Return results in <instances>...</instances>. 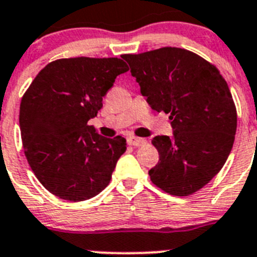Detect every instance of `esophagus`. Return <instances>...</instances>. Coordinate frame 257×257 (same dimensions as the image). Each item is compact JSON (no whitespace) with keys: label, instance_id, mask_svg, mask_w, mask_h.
I'll list each match as a JSON object with an SVG mask.
<instances>
[{"label":"esophagus","instance_id":"obj_1","mask_svg":"<svg viewBox=\"0 0 257 257\" xmlns=\"http://www.w3.org/2000/svg\"><path fill=\"white\" fill-rule=\"evenodd\" d=\"M128 143L131 146H137V147H141V146L147 145V141L145 138H138V137H129Z\"/></svg>","mask_w":257,"mask_h":257}]
</instances>
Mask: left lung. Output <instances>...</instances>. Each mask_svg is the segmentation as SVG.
I'll return each instance as SVG.
<instances>
[{"mask_svg": "<svg viewBox=\"0 0 257 257\" xmlns=\"http://www.w3.org/2000/svg\"><path fill=\"white\" fill-rule=\"evenodd\" d=\"M141 93L155 111L169 114L173 137L156 136L160 159L149 172L169 195H193L220 172L232 151L237 110L219 69L195 52L163 47L123 55Z\"/></svg>", "mask_w": 257, "mask_h": 257, "instance_id": "obj_1", "label": "left lung"}]
</instances>
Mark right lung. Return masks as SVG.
Masks as SVG:
<instances>
[{
  "label": "right lung",
  "instance_id": "1",
  "mask_svg": "<svg viewBox=\"0 0 257 257\" xmlns=\"http://www.w3.org/2000/svg\"><path fill=\"white\" fill-rule=\"evenodd\" d=\"M128 70L117 57L59 59L39 71L25 91L19 114L24 154L52 195L78 202L110 183L126 141L102 137L88 120L97 116L117 75Z\"/></svg>",
  "mask_w": 257,
  "mask_h": 257
}]
</instances>
